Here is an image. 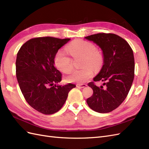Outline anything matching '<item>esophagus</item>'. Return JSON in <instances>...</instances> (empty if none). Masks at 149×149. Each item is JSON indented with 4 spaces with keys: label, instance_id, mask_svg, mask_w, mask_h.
<instances>
[{
    "label": "esophagus",
    "instance_id": "obj_1",
    "mask_svg": "<svg viewBox=\"0 0 149 149\" xmlns=\"http://www.w3.org/2000/svg\"><path fill=\"white\" fill-rule=\"evenodd\" d=\"M76 86L79 87V88H84V87H86L87 85L86 84H77L76 85Z\"/></svg>",
    "mask_w": 149,
    "mask_h": 149
}]
</instances>
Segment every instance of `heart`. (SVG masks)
<instances>
[{
    "instance_id": "obj_1",
    "label": "heart",
    "mask_w": 149,
    "mask_h": 149,
    "mask_svg": "<svg viewBox=\"0 0 149 149\" xmlns=\"http://www.w3.org/2000/svg\"><path fill=\"white\" fill-rule=\"evenodd\" d=\"M67 50L73 58L82 57V68L76 70L68 76L66 80L68 82L82 84L93 77L94 70H99L104 62L102 53L96 49L95 45L89 41L76 40L67 47ZM55 66L63 73H69L72 70V59L65 51L60 49L54 58Z\"/></svg>"
}]
</instances>
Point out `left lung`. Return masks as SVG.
I'll return each mask as SVG.
<instances>
[{
    "label": "left lung",
    "instance_id": "1",
    "mask_svg": "<svg viewBox=\"0 0 149 149\" xmlns=\"http://www.w3.org/2000/svg\"><path fill=\"white\" fill-rule=\"evenodd\" d=\"M85 38L96 44L104 57L101 69L93 79L103 84L100 87L94 82L88 84L93 94L87 103L94 111L111 112L123 102L132 85L135 72L133 50L127 41L114 34L97 33Z\"/></svg>",
    "mask_w": 149,
    "mask_h": 149
}]
</instances>
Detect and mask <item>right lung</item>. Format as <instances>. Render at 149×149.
Wrapping results in <instances>:
<instances>
[{"instance_id": "right-lung-1", "label": "right lung", "mask_w": 149, "mask_h": 149, "mask_svg": "<svg viewBox=\"0 0 149 149\" xmlns=\"http://www.w3.org/2000/svg\"><path fill=\"white\" fill-rule=\"evenodd\" d=\"M70 38H35L26 41L17 54L16 77L28 103L45 114L58 111L75 84L56 85L62 74L55 67L54 58L58 49Z\"/></svg>"}]
</instances>
